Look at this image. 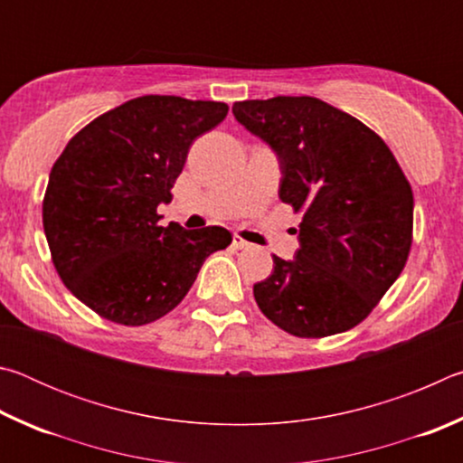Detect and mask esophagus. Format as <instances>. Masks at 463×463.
I'll use <instances>...</instances> for the list:
<instances>
[{
  "label": "esophagus",
  "instance_id": "1",
  "mask_svg": "<svg viewBox=\"0 0 463 463\" xmlns=\"http://www.w3.org/2000/svg\"><path fill=\"white\" fill-rule=\"evenodd\" d=\"M232 247L234 249H249L250 242H247L245 239L239 237V234H234V237H232Z\"/></svg>",
  "mask_w": 463,
  "mask_h": 463
}]
</instances>
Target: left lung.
<instances>
[{"label": "left lung", "mask_w": 463, "mask_h": 463, "mask_svg": "<svg viewBox=\"0 0 463 463\" xmlns=\"http://www.w3.org/2000/svg\"><path fill=\"white\" fill-rule=\"evenodd\" d=\"M234 118L278 153L279 200L302 213L292 261L253 286L257 307L300 339L370 317L412 245V187L388 145L354 116L310 96L234 101Z\"/></svg>", "instance_id": "8db88e82"}]
</instances>
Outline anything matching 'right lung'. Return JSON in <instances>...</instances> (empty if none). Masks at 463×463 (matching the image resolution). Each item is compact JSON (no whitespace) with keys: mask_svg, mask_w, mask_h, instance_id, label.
I'll return each instance as SVG.
<instances>
[{"mask_svg":"<svg viewBox=\"0 0 463 463\" xmlns=\"http://www.w3.org/2000/svg\"><path fill=\"white\" fill-rule=\"evenodd\" d=\"M229 114L224 101L143 96L98 116L54 161L43 226L62 284L101 318L143 326L190 292L202 263L226 249L222 226H159L195 138Z\"/></svg>","mask_w":463,"mask_h":463,"instance_id":"right-lung-1","label":"right lung"}]
</instances>
